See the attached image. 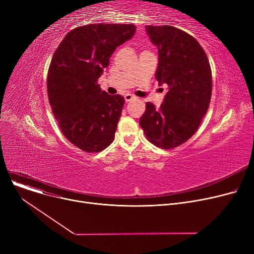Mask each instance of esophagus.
Segmentation results:
<instances>
[{
  "label": "esophagus",
  "mask_w": 254,
  "mask_h": 254,
  "mask_svg": "<svg viewBox=\"0 0 254 254\" xmlns=\"http://www.w3.org/2000/svg\"><path fill=\"white\" fill-rule=\"evenodd\" d=\"M132 99H135V96L130 95V93H127V95H125V100H126V102H129V101H131Z\"/></svg>",
  "instance_id": "34e87169"
}]
</instances>
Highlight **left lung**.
Listing matches in <instances>:
<instances>
[{
  "label": "left lung",
  "instance_id": "8db88e82",
  "mask_svg": "<svg viewBox=\"0 0 254 254\" xmlns=\"http://www.w3.org/2000/svg\"><path fill=\"white\" fill-rule=\"evenodd\" d=\"M145 29L158 49L155 78L169 90L159 108L146 103L139 124L145 137L157 147L175 148L194 134L209 108V60L192 36L174 26L146 25Z\"/></svg>",
  "mask_w": 254,
  "mask_h": 254
}]
</instances>
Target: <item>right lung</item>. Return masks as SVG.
Instances as JSON below:
<instances>
[{
	"label": "right lung",
	"mask_w": 254,
	"mask_h": 254,
	"mask_svg": "<svg viewBox=\"0 0 254 254\" xmlns=\"http://www.w3.org/2000/svg\"><path fill=\"white\" fill-rule=\"evenodd\" d=\"M136 33L134 24L93 23L65 35L52 57L47 92L64 137L86 152L113 142L125 98L102 90L98 79L115 49Z\"/></svg>",
	"instance_id": "1"
}]
</instances>
